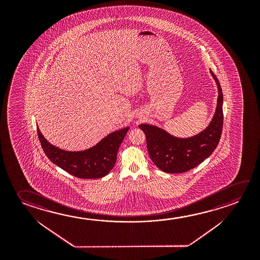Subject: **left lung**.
Instances as JSON below:
<instances>
[{"instance_id":"8db88e82","label":"left lung","mask_w":260,"mask_h":260,"mask_svg":"<svg viewBox=\"0 0 260 260\" xmlns=\"http://www.w3.org/2000/svg\"><path fill=\"white\" fill-rule=\"evenodd\" d=\"M210 73L217 82L218 97L212 121L203 132L191 138L179 139L149 124L139 126L144 132L149 157L164 172L183 173L192 170L217 148L223 128V93L217 77L212 71Z\"/></svg>"}]
</instances>
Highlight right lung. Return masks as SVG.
<instances>
[{
	"mask_svg": "<svg viewBox=\"0 0 260 260\" xmlns=\"http://www.w3.org/2000/svg\"><path fill=\"white\" fill-rule=\"evenodd\" d=\"M128 128L112 132L92 148L71 152L50 144L38 127L39 141L44 153L51 162L79 179H99L106 176L115 165L119 146Z\"/></svg>",
	"mask_w": 260,
	"mask_h": 260,
	"instance_id": "1",
	"label": "right lung"
}]
</instances>
